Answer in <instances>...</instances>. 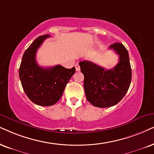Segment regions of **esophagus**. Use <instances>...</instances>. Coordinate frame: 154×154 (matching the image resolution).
I'll use <instances>...</instances> for the list:
<instances>
[{
  "label": "esophagus",
  "instance_id": "esophagus-1",
  "mask_svg": "<svg viewBox=\"0 0 154 154\" xmlns=\"http://www.w3.org/2000/svg\"><path fill=\"white\" fill-rule=\"evenodd\" d=\"M75 69H76V71H79L80 70V67H79V64H76L75 65Z\"/></svg>",
  "mask_w": 154,
  "mask_h": 154
}]
</instances>
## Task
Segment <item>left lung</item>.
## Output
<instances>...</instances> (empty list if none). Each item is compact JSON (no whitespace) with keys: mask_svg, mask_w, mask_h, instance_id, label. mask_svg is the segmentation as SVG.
Instances as JSON below:
<instances>
[{"mask_svg":"<svg viewBox=\"0 0 154 154\" xmlns=\"http://www.w3.org/2000/svg\"><path fill=\"white\" fill-rule=\"evenodd\" d=\"M119 55L112 69H106L90 61L79 63L83 73L84 88L89 102L100 108L114 106L125 96L131 81V68L127 50L122 43L109 46Z\"/></svg>","mask_w":154,"mask_h":154,"instance_id":"1","label":"left lung"}]
</instances>
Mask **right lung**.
Returning <instances> with one entry per match:
<instances>
[{"instance_id": "right-lung-1", "label": "right lung", "mask_w": 154, "mask_h": 154, "mask_svg": "<svg viewBox=\"0 0 154 154\" xmlns=\"http://www.w3.org/2000/svg\"><path fill=\"white\" fill-rule=\"evenodd\" d=\"M49 35L39 36L23 55L19 77L25 93L32 102L42 106L57 103L65 90L68 82L75 72L71 69L57 65L43 68L36 62V52Z\"/></svg>"}]
</instances>
